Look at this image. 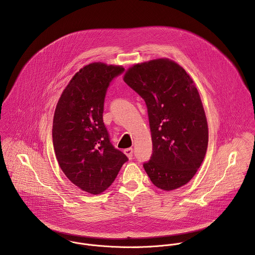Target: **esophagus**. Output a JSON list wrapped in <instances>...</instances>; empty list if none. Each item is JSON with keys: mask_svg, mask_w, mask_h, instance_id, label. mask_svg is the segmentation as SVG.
Segmentation results:
<instances>
[{"mask_svg": "<svg viewBox=\"0 0 255 255\" xmlns=\"http://www.w3.org/2000/svg\"><path fill=\"white\" fill-rule=\"evenodd\" d=\"M124 153L127 155V157H128L129 159H132V157H133V149H132V148H127V149H125V150H124Z\"/></svg>", "mask_w": 255, "mask_h": 255, "instance_id": "34e87169", "label": "esophagus"}]
</instances>
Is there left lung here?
<instances>
[{
    "instance_id": "left-lung-1",
    "label": "left lung",
    "mask_w": 255,
    "mask_h": 255,
    "mask_svg": "<svg viewBox=\"0 0 255 255\" xmlns=\"http://www.w3.org/2000/svg\"><path fill=\"white\" fill-rule=\"evenodd\" d=\"M124 82L147 107L152 155L143 164L145 171L163 191L185 186L200 168L209 141L194 81L176 62L158 58L131 66Z\"/></svg>"
}]
</instances>
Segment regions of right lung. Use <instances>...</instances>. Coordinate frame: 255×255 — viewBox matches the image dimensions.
Masks as SVG:
<instances>
[{
	"label": "right lung",
	"mask_w": 255,
	"mask_h": 255,
	"mask_svg": "<svg viewBox=\"0 0 255 255\" xmlns=\"http://www.w3.org/2000/svg\"><path fill=\"white\" fill-rule=\"evenodd\" d=\"M123 70L102 62L84 66L55 108L52 140L58 164L72 184L93 195L110 187L128 160L112 145L103 122L107 90Z\"/></svg>",
	"instance_id": "add662e5"
}]
</instances>
